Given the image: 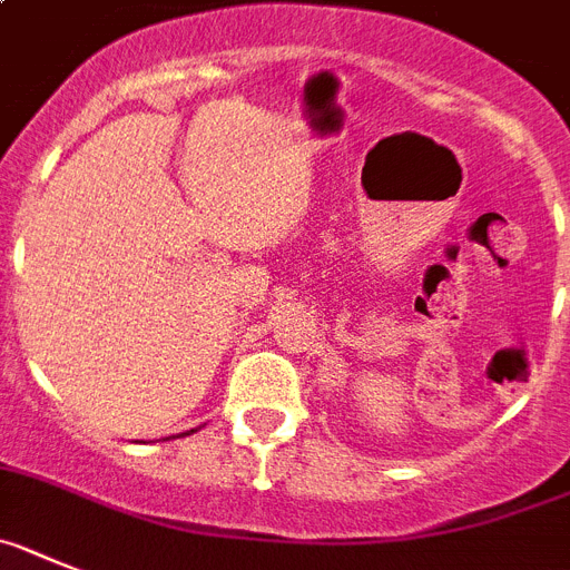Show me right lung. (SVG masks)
Instances as JSON below:
<instances>
[{
    "mask_svg": "<svg viewBox=\"0 0 570 570\" xmlns=\"http://www.w3.org/2000/svg\"><path fill=\"white\" fill-rule=\"evenodd\" d=\"M191 433H195V430H191Z\"/></svg>",
    "mask_w": 570,
    "mask_h": 570,
    "instance_id": "right-lung-1",
    "label": "right lung"
}]
</instances>
